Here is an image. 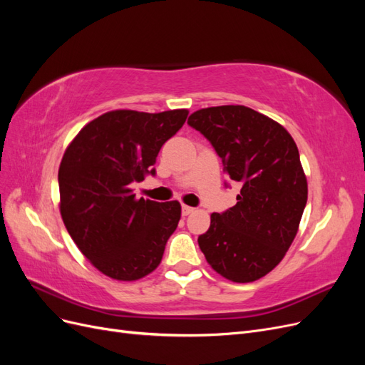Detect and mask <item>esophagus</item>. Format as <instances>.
Segmentation results:
<instances>
[{"mask_svg":"<svg viewBox=\"0 0 365 365\" xmlns=\"http://www.w3.org/2000/svg\"><path fill=\"white\" fill-rule=\"evenodd\" d=\"M195 212L193 207H189V205H182V216H189Z\"/></svg>","mask_w":365,"mask_h":365,"instance_id":"esophagus-1","label":"esophagus"}]
</instances>
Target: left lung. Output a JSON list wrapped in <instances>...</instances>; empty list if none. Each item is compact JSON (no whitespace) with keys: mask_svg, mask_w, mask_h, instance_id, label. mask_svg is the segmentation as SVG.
Returning <instances> with one entry per match:
<instances>
[{"mask_svg":"<svg viewBox=\"0 0 365 365\" xmlns=\"http://www.w3.org/2000/svg\"><path fill=\"white\" fill-rule=\"evenodd\" d=\"M187 123L212 143L228 178L240 184L237 204L213 213L197 244L222 277L259 280L289 250L307 202L295 141L277 121L242 105L200 109Z\"/></svg>","mask_w":365,"mask_h":365,"instance_id":"1","label":"left lung"}]
</instances>
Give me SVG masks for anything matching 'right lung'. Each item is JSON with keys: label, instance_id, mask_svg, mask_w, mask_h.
Returning a JSON list of instances; mask_svg holds the SVG:
<instances>
[{"label": "right lung", "instance_id": "right-lung-1", "mask_svg": "<svg viewBox=\"0 0 365 365\" xmlns=\"http://www.w3.org/2000/svg\"><path fill=\"white\" fill-rule=\"evenodd\" d=\"M187 109L158 114L117 109L85 125L59 165L61 216L74 244L102 274L120 282L155 269L178 227L181 204L132 193L155 175L161 146L178 132Z\"/></svg>", "mask_w": 365, "mask_h": 365}]
</instances>
